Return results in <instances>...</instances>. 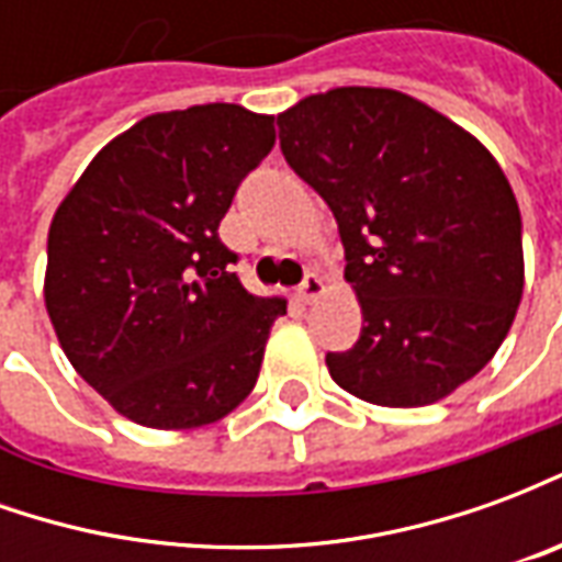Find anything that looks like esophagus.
Masks as SVG:
<instances>
[{"label": "esophagus", "instance_id": "obj_1", "mask_svg": "<svg viewBox=\"0 0 562 562\" xmlns=\"http://www.w3.org/2000/svg\"><path fill=\"white\" fill-rule=\"evenodd\" d=\"M322 292H325V282H322V277H318L316 270H310V273L304 277V282L297 285V297L310 304V301H313V297H318Z\"/></svg>", "mask_w": 562, "mask_h": 562}]
</instances>
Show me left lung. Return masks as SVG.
I'll return each mask as SVG.
<instances>
[{
  "instance_id": "1",
  "label": "left lung",
  "mask_w": 562,
  "mask_h": 562,
  "mask_svg": "<svg viewBox=\"0 0 562 562\" xmlns=\"http://www.w3.org/2000/svg\"><path fill=\"white\" fill-rule=\"evenodd\" d=\"M294 173L328 201L364 328L330 379L427 406L482 370L524 292L520 210L487 149L397 90L340 87L277 116Z\"/></svg>"
}]
</instances>
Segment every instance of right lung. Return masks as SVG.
<instances>
[{
    "instance_id": "1",
    "label": "right lung",
    "mask_w": 562,
    "mask_h": 562,
    "mask_svg": "<svg viewBox=\"0 0 562 562\" xmlns=\"http://www.w3.org/2000/svg\"><path fill=\"white\" fill-rule=\"evenodd\" d=\"M273 140V116L240 104L144 116L54 213L47 316L71 367L128 422L201 427L256 389L285 301L246 292L220 222Z\"/></svg>"
}]
</instances>
